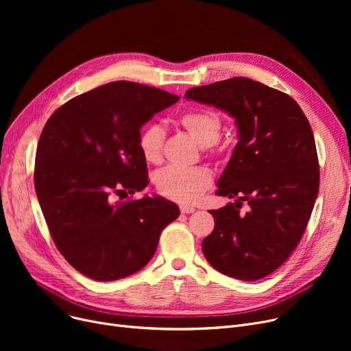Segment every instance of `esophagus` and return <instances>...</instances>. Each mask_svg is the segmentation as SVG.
<instances>
[{"label":"esophagus","instance_id":"obj_1","mask_svg":"<svg viewBox=\"0 0 351 351\" xmlns=\"http://www.w3.org/2000/svg\"><path fill=\"white\" fill-rule=\"evenodd\" d=\"M180 212H182V213H193V212H195V208L182 205V206H180Z\"/></svg>","mask_w":351,"mask_h":351}]
</instances>
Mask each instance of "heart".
Segmentation results:
<instances>
[{
  "mask_svg": "<svg viewBox=\"0 0 351 351\" xmlns=\"http://www.w3.org/2000/svg\"><path fill=\"white\" fill-rule=\"evenodd\" d=\"M182 128L200 145L210 146L217 142L222 119L212 109H191L179 118ZM165 131L158 123L146 125L138 138L139 151L147 163H160L163 155ZM212 172L206 168H178L169 166L156 176V188L165 197L193 204L212 185Z\"/></svg>",
  "mask_w": 351,
  "mask_h": 351,
  "instance_id": "heart-1",
  "label": "heart"
}]
</instances>
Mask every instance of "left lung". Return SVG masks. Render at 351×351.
Returning a JSON list of instances; mask_svg holds the SVG:
<instances>
[{"label": "left lung", "mask_w": 351, "mask_h": 351, "mask_svg": "<svg viewBox=\"0 0 351 351\" xmlns=\"http://www.w3.org/2000/svg\"><path fill=\"white\" fill-rule=\"evenodd\" d=\"M185 98L234 118L239 142L217 180L234 204L210 210L206 261L233 279L261 280L296 249L319 193V159L310 123L285 92L236 77L186 90ZM246 201L248 212H240Z\"/></svg>", "instance_id": "left-lung-1"}]
</instances>
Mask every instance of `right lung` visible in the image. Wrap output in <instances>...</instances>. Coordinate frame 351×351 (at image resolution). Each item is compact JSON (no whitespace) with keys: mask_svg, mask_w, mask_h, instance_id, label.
<instances>
[{"mask_svg":"<svg viewBox=\"0 0 351 351\" xmlns=\"http://www.w3.org/2000/svg\"><path fill=\"white\" fill-rule=\"evenodd\" d=\"M178 101L154 86L109 82L69 99L43 129L36 197L55 246L90 279L112 282L145 267L179 216L178 205L160 196L114 202L147 186L141 128Z\"/></svg>","mask_w":351,"mask_h":351,"instance_id":"add662e5","label":"right lung"}]
</instances>
